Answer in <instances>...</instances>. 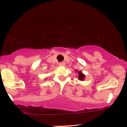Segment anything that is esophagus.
Masks as SVG:
<instances>
[{
  "instance_id": "34e87169",
  "label": "esophagus",
  "mask_w": 127,
  "mask_h": 127,
  "mask_svg": "<svg viewBox=\"0 0 127 127\" xmlns=\"http://www.w3.org/2000/svg\"><path fill=\"white\" fill-rule=\"evenodd\" d=\"M59 65H62V66H64V65H65V62H60L59 63Z\"/></svg>"
}]
</instances>
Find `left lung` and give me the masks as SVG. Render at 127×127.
Here are the masks:
<instances>
[{"instance_id":"obj_1","label":"left lung","mask_w":127,"mask_h":127,"mask_svg":"<svg viewBox=\"0 0 127 127\" xmlns=\"http://www.w3.org/2000/svg\"><path fill=\"white\" fill-rule=\"evenodd\" d=\"M78 73H79L78 79L80 80V81H83V80H84V78H85V76H84V75H83L82 73V72H81V71H79V72H78Z\"/></svg>"}]
</instances>
